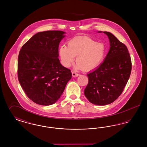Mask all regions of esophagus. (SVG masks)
Instances as JSON below:
<instances>
[{"mask_svg":"<svg viewBox=\"0 0 147 147\" xmlns=\"http://www.w3.org/2000/svg\"><path fill=\"white\" fill-rule=\"evenodd\" d=\"M78 76H79V74L77 73L75 71H72V76L73 77H78Z\"/></svg>","mask_w":147,"mask_h":147,"instance_id":"34e87169","label":"esophagus"}]
</instances>
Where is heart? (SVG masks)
Listing matches in <instances>:
<instances>
[{"instance_id":"heart-1","label":"heart","mask_w":147,"mask_h":147,"mask_svg":"<svg viewBox=\"0 0 147 147\" xmlns=\"http://www.w3.org/2000/svg\"><path fill=\"white\" fill-rule=\"evenodd\" d=\"M105 45L89 37L77 36L69 40L67 47H61L59 53L63 64L69 67L77 56V67L83 70H92L101 63L105 57Z\"/></svg>"}]
</instances>
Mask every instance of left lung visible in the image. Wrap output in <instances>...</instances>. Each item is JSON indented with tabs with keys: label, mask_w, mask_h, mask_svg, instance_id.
<instances>
[{
	"label": "left lung",
	"mask_w": 147,
	"mask_h": 147,
	"mask_svg": "<svg viewBox=\"0 0 147 147\" xmlns=\"http://www.w3.org/2000/svg\"><path fill=\"white\" fill-rule=\"evenodd\" d=\"M109 37L110 49L103 63L87 76L89 82L84 94L93 104H110L120 96L128 82L132 62L127 47L111 33Z\"/></svg>",
	"instance_id": "1"
}]
</instances>
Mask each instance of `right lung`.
<instances>
[{
	"label": "right lung",
	"mask_w": 147,
	"mask_h": 147,
	"mask_svg": "<svg viewBox=\"0 0 147 147\" xmlns=\"http://www.w3.org/2000/svg\"><path fill=\"white\" fill-rule=\"evenodd\" d=\"M61 31H46L34 35L21 47L18 77L31 100L40 105H52L59 98L71 78L70 69L58 58Z\"/></svg>",
	"instance_id": "1"
}]
</instances>
